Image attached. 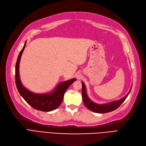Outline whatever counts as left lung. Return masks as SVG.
<instances>
[{
    "mask_svg": "<svg viewBox=\"0 0 146 146\" xmlns=\"http://www.w3.org/2000/svg\"><path fill=\"white\" fill-rule=\"evenodd\" d=\"M82 100H83L84 105H85V106L87 108H88L90 110L96 113H106L110 112L111 111H113L116 109H117V108L123 104V102L125 100V99L129 95L131 90H130L129 91V93L124 98H122L120 100L109 103V104L100 105V104H96L95 103L93 102L90 99L88 98L86 93L85 84H84V82H82Z\"/></svg>",
    "mask_w": 146,
    "mask_h": 146,
    "instance_id": "8db88e82",
    "label": "left lung"
}]
</instances>
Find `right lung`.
Returning <instances> with one entry per match:
<instances>
[{
	"mask_svg": "<svg viewBox=\"0 0 146 146\" xmlns=\"http://www.w3.org/2000/svg\"><path fill=\"white\" fill-rule=\"evenodd\" d=\"M26 45V42L23 48L19 53L17 59L15 67V80L16 85L20 95L25 101L34 109L42 111H52L60 106L64 99V93L68 87L76 81V79H72L67 81L60 83L51 93L48 94H36L29 91L24 87L20 81L19 74V67L21 55Z\"/></svg>",
	"mask_w": 146,
	"mask_h": 146,
	"instance_id": "right-lung-1",
	"label": "right lung"
}]
</instances>
